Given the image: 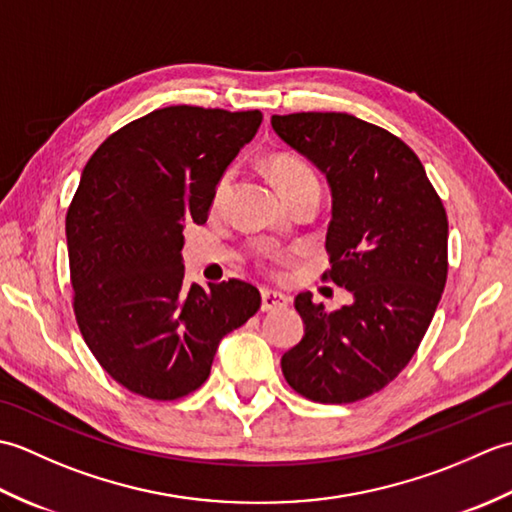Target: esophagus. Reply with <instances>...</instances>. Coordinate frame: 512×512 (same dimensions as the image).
Returning <instances> with one entry per match:
<instances>
[{"mask_svg":"<svg viewBox=\"0 0 512 512\" xmlns=\"http://www.w3.org/2000/svg\"><path fill=\"white\" fill-rule=\"evenodd\" d=\"M290 303V299L281 292L275 290H262V312H273V310H281L286 308Z\"/></svg>","mask_w":512,"mask_h":512,"instance_id":"1","label":"esophagus"}]
</instances>
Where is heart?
<instances>
[{
    "label": "heart",
    "instance_id": "1",
    "mask_svg": "<svg viewBox=\"0 0 512 512\" xmlns=\"http://www.w3.org/2000/svg\"><path fill=\"white\" fill-rule=\"evenodd\" d=\"M266 169L270 173V180L275 182V187L279 189V193L288 198L290 193H295L303 187H319L317 173L312 171V167L308 165L306 160L288 154V151H279V154H273L266 160ZM231 180L233 173L224 171L220 180L215 182L213 193H211V209H220L224 204L228 189H231Z\"/></svg>",
    "mask_w": 512,
    "mask_h": 512
}]
</instances>
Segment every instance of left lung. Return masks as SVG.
Listing matches in <instances>:
<instances>
[{
  "label": "left lung",
  "instance_id": "left-lung-1",
  "mask_svg": "<svg viewBox=\"0 0 512 512\" xmlns=\"http://www.w3.org/2000/svg\"><path fill=\"white\" fill-rule=\"evenodd\" d=\"M277 136L328 178L332 268L354 301L328 312L301 292L303 339L281 356L288 385L323 405L389 385L427 332L447 284L449 222L418 156L387 129L341 112L270 118Z\"/></svg>",
  "mask_w": 512,
  "mask_h": 512
}]
</instances>
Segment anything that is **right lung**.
Masks as SVG:
<instances>
[{
  "label": "right lung",
  "mask_w": 512,
  "mask_h": 512,
  "mask_svg": "<svg viewBox=\"0 0 512 512\" xmlns=\"http://www.w3.org/2000/svg\"><path fill=\"white\" fill-rule=\"evenodd\" d=\"M262 112L171 105L94 151L65 215L74 317L116 383L151 400L202 387L217 345L262 306L239 279L182 284L184 228L204 224L226 167Z\"/></svg>",
  "instance_id": "1"
}]
</instances>
